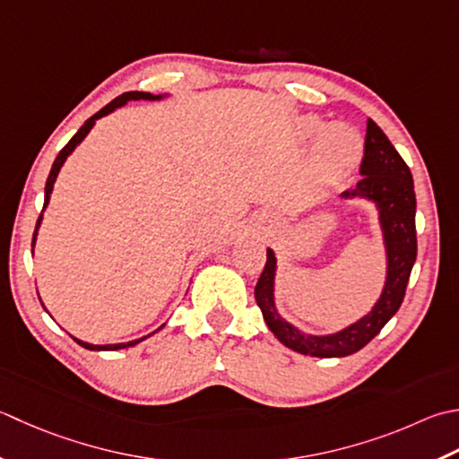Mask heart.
Returning a JSON list of instances; mask_svg holds the SVG:
<instances>
[{
  "label": "heart",
  "instance_id": "heart-1",
  "mask_svg": "<svg viewBox=\"0 0 459 459\" xmlns=\"http://www.w3.org/2000/svg\"><path fill=\"white\" fill-rule=\"evenodd\" d=\"M325 126V121L318 117H307L302 121V134L307 139H314L320 134L321 137L316 141L318 160L334 173H346L362 157L364 141L360 133L342 123L328 125L326 130Z\"/></svg>",
  "mask_w": 459,
  "mask_h": 459
}]
</instances>
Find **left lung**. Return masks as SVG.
<instances>
[{
    "mask_svg": "<svg viewBox=\"0 0 459 459\" xmlns=\"http://www.w3.org/2000/svg\"><path fill=\"white\" fill-rule=\"evenodd\" d=\"M360 181L340 195V203L364 199L378 211L385 248V281L384 289L370 312L346 328L332 334H308L281 316L274 300L276 255L266 248V264L260 274L255 299L268 330L281 342L304 356L342 358L362 350L378 334L406 294L411 266L416 263V193L414 178L400 152L372 119L366 125L364 159L360 165Z\"/></svg>",
    "mask_w": 459,
    "mask_h": 459,
    "instance_id": "1",
    "label": "left lung"
}]
</instances>
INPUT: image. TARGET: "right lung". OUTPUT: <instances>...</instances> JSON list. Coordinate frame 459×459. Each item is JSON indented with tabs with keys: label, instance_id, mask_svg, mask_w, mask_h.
I'll return each mask as SVG.
<instances>
[{
	"label": "right lung",
	"instance_id": "obj_1",
	"mask_svg": "<svg viewBox=\"0 0 459 459\" xmlns=\"http://www.w3.org/2000/svg\"><path fill=\"white\" fill-rule=\"evenodd\" d=\"M165 97H169V93H163V95H152V93H145V91H127V93H123V95H119L117 99H113V101H111L109 105H105L103 109H101V111H97L93 117H89V119L83 123V127H81V129L74 134V137H71V141L67 143V145L59 151L57 159L53 160V167H51V170H49L48 183H45V201H43V211L48 209L49 199H51V193H53V185H56V181H57V175H59L61 167L65 165L67 157L71 155V152L75 151V147L79 145V143L87 137L89 131L93 129V125L97 123V119H101V117L113 113L115 109H119V107L127 105L129 101H160V99H165ZM43 211H41V214H39L38 224H35V232H33V240H31V253H33L35 240H38V230H39V227H41V221H43ZM39 300H41V299H39ZM41 307H43V302H41ZM43 308H45V307H43ZM163 326H165V325H163ZM163 326H159L155 332H151V334H147V336L137 338V340H131V342H119V344H91V342H83V340H79V338H75V336H71V338H74L79 346H83V348H87V350H97V352H99V350H123V348H129V346H134V344L143 342V340H147V338H149V336H152V334H157V332H159L160 328H163Z\"/></svg>",
	"mask_w": 459,
	"mask_h": 459
}]
</instances>
